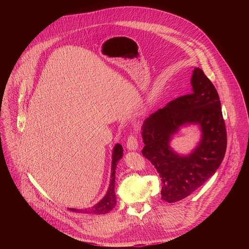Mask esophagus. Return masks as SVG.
Here are the masks:
<instances>
[{
	"label": "esophagus",
	"instance_id": "1",
	"mask_svg": "<svg viewBox=\"0 0 249 249\" xmlns=\"http://www.w3.org/2000/svg\"><path fill=\"white\" fill-rule=\"evenodd\" d=\"M138 141L137 138L134 134H131L127 140V143H126V147L129 151H136L138 149Z\"/></svg>",
	"mask_w": 249,
	"mask_h": 249
}]
</instances>
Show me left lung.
I'll list each match as a JSON object with an SVG mask.
<instances>
[{
    "label": "left lung",
    "mask_w": 249,
    "mask_h": 249,
    "mask_svg": "<svg viewBox=\"0 0 249 249\" xmlns=\"http://www.w3.org/2000/svg\"><path fill=\"white\" fill-rule=\"evenodd\" d=\"M192 91L167 103L151 114L142 126L145 147L142 154L160 174L161 199L180 201L200 186L220 167L227 150V131L218 91L199 68L193 70ZM197 124L199 143L188 155L177 154L170 141L182 126Z\"/></svg>",
    "instance_id": "obj_1"
}]
</instances>
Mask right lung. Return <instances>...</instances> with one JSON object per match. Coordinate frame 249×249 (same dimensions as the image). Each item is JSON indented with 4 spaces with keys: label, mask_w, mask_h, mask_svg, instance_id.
Listing matches in <instances>:
<instances>
[{
    "label": "right lung",
    "mask_w": 249,
    "mask_h": 249,
    "mask_svg": "<svg viewBox=\"0 0 249 249\" xmlns=\"http://www.w3.org/2000/svg\"><path fill=\"white\" fill-rule=\"evenodd\" d=\"M123 157V148L120 144H116L113 148L112 152V161H111V176H110V183L107 189V192L104 195V197L96 203L94 206L87 208V209H74L69 208V210L85 213V214H96V215H103L106 213L110 212L116 205V194L114 191L115 187V169L117 167L118 161Z\"/></svg>",
    "instance_id": "obj_1"
}]
</instances>
